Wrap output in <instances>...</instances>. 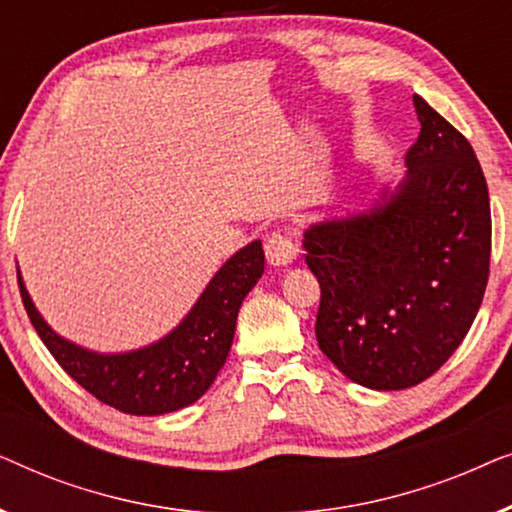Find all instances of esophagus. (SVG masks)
Segmentation results:
<instances>
[{
    "label": "esophagus",
    "instance_id": "obj_1",
    "mask_svg": "<svg viewBox=\"0 0 512 512\" xmlns=\"http://www.w3.org/2000/svg\"><path fill=\"white\" fill-rule=\"evenodd\" d=\"M298 254V244L284 233H272L268 237V242H265V256H268V263L275 265V268L291 265L298 258Z\"/></svg>",
    "mask_w": 512,
    "mask_h": 512
}]
</instances>
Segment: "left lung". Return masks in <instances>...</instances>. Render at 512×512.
Listing matches in <instances>:
<instances>
[{
	"instance_id": "1",
	"label": "left lung",
	"mask_w": 512,
	"mask_h": 512,
	"mask_svg": "<svg viewBox=\"0 0 512 512\" xmlns=\"http://www.w3.org/2000/svg\"><path fill=\"white\" fill-rule=\"evenodd\" d=\"M417 142L405 179L368 212L305 230L321 286L317 342L342 375L377 391L431 377L480 310L492 254L482 167L461 132L412 97Z\"/></svg>"
}]
</instances>
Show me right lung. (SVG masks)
Segmentation results:
<instances>
[{
    "mask_svg": "<svg viewBox=\"0 0 512 512\" xmlns=\"http://www.w3.org/2000/svg\"><path fill=\"white\" fill-rule=\"evenodd\" d=\"M261 242L230 256L186 319L163 340L128 354H97L60 338L41 319L18 270L20 298L34 331L62 370L88 394L125 415H165L198 401L219 375L233 345L242 300L263 275Z\"/></svg>",
    "mask_w": 512,
    "mask_h": 512,
    "instance_id": "1",
    "label": "right lung"
}]
</instances>
